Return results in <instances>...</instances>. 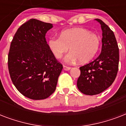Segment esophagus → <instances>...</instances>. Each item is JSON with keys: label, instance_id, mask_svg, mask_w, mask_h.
Segmentation results:
<instances>
[{"label": "esophagus", "instance_id": "34e87169", "mask_svg": "<svg viewBox=\"0 0 126 126\" xmlns=\"http://www.w3.org/2000/svg\"><path fill=\"white\" fill-rule=\"evenodd\" d=\"M71 68L69 67H67V66H65V65H63V69L65 70V71H69Z\"/></svg>", "mask_w": 126, "mask_h": 126}]
</instances>
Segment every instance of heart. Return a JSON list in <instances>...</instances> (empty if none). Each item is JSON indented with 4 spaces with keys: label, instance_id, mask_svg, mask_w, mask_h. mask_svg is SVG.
<instances>
[{
    "label": "heart",
    "instance_id": "obj_1",
    "mask_svg": "<svg viewBox=\"0 0 126 126\" xmlns=\"http://www.w3.org/2000/svg\"><path fill=\"white\" fill-rule=\"evenodd\" d=\"M48 47L57 59L69 49L65 57L68 62L79 60L82 63H87L95 56L100 45V38L97 34L82 27L63 31L60 36H51L47 42Z\"/></svg>",
    "mask_w": 126,
    "mask_h": 126
}]
</instances>
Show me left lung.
<instances>
[{
	"label": "left lung",
	"mask_w": 126,
	"mask_h": 126,
	"mask_svg": "<svg viewBox=\"0 0 126 126\" xmlns=\"http://www.w3.org/2000/svg\"><path fill=\"white\" fill-rule=\"evenodd\" d=\"M95 20L101 24L103 32L101 52L95 60L80 67V75L77 80L79 90L89 95L100 94L111 86L119 63V49L113 31L102 20Z\"/></svg>",
	"instance_id": "left-lung-1"
}]
</instances>
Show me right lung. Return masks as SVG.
Segmentation results:
<instances>
[{"mask_svg": "<svg viewBox=\"0 0 126 126\" xmlns=\"http://www.w3.org/2000/svg\"><path fill=\"white\" fill-rule=\"evenodd\" d=\"M51 23L31 19L21 25L11 42L8 70L13 84L27 97L46 99L55 92L63 69L46 40Z\"/></svg>", "mask_w": 126, "mask_h": 126, "instance_id": "1", "label": "right lung"}]
</instances>
